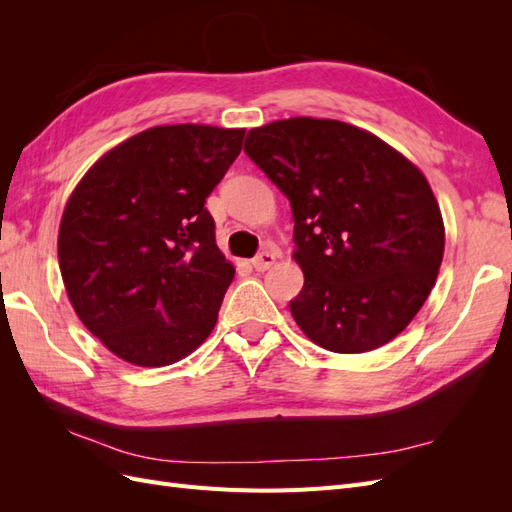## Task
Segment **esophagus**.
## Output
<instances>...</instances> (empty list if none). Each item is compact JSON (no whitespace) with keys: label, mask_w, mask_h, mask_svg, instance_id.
<instances>
[{"label":"esophagus","mask_w":512,"mask_h":512,"mask_svg":"<svg viewBox=\"0 0 512 512\" xmlns=\"http://www.w3.org/2000/svg\"><path fill=\"white\" fill-rule=\"evenodd\" d=\"M273 262H275V254H273V252H260V254L252 260V267H254L256 271H267V269L273 267Z\"/></svg>","instance_id":"obj_1"}]
</instances>
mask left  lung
I'll use <instances>...</instances> for the list:
<instances>
[{
  "label": "left lung",
  "instance_id": "left-lung-1",
  "mask_svg": "<svg viewBox=\"0 0 512 512\" xmlns=\"http://www.w3.org/2000/svg\"><path fill=\"white\" fill-rule=\"evenodd\" d=\"M245 153L290 200L303 269L290 314L339 354L384 346L436 284L444 224L425 175L350 123L294 117L247 132Z\"/></svg>",
  "mask_w": 512,
  "mask_h": 512
}]
</instances>
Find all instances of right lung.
Listing matches in <instances>:
<instances>
[{"label":"right lung","instance_id":"add662e5","mask_svg":"<svg viewBox=\"0 0 512 512\" xmlns=\"http://www.w3.org/2000/svg\"><path fill=\"white\" fill-rule=\"evenodd\" d=\"M245 130L158 126L102 156L59 226V269L81 322L119 359L162 367L205 342L235 269L207 196Z\"/></svg>","mask_w":512,"mask_h":512}]
</instances>
